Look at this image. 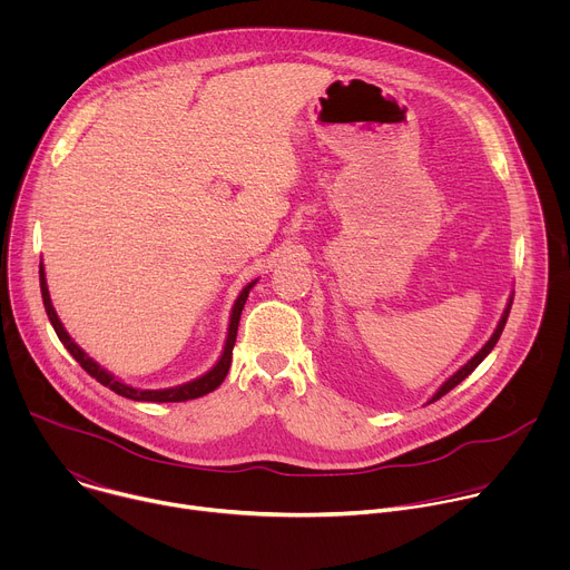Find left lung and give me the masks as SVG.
Listing matches in <instances>:
<instances>
[{
    "instance_id": "8db88e82",
    "label": "left lung",
    "mask_w": 570,
    "mask_h": 570,
    "mask_svg": "<svg viewBox=\"0 0 570 570\" xmlns=\"http://www.w3.org/2000/svg\"><path fill=\"white\" fill-rule=\"evenodd\" d=\"M512 299H514V297H512ZM512 299H510V304H508V308H505V313H503V317H501V322H499V327H497L494 336H492L490 341H487V343H484V347H482V350H480V352H478V354H475L466 365H462V367H460V370H458V372H455V374H453V376H451V379H449V381H446V383H444V385L433 394V399H431V401H438L440 396H444L446 392H451L460 381H464V379H466V376H469V374H471V372L482 363V358H484L487 354H490V352L494 350V345L499 343V338H501V334H503V330H505V322H508V315H510V308H512Z\"/></svg>"
}]
</instances>
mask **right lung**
I'll use <instances>...</instances> for the list:
<instances>
[{"label": "right lung", "instance_id": "1", "mask_svg": "<svg viewBox=\"0 0 570 570\" xmlns=\"http://www.w3.org/2000/svg\"><path fill=\"white\" fill-rule=\"evenodd\" d=\"M253 286H255V282H250L246 288L240 291V295L236 297L234 308H232V317H229V332H227V341H225L223 356H220V361H218L207 374H203L200 379L189 381V383H185V385H176V387H167V390H139V387H132V385H126V383L117 381L110 372H106L99 363H95L83 350H80V347L67 336L65 327L60 324V320H58V315H56V311H53V306H51V297H49V291H47V279H45V268H42V264H40V291H42L45 311H47V315H49V320H51V324H53V330H56L60 343L67 347V352L76 358V363H78L80 367H83L90 376H95L101 385L110 387L112 392H117V394H121V396H126V399H132V401H155V403H169V401H171V403H176V401L198 399V396H203V394L216 390V387L225 381V376H227V372H229L232 350H234V343H236L240 311H243V304H246L248 293H250Z\"/></svg>", "mask_w": 570, "mask_h": 570}]
</instances>
